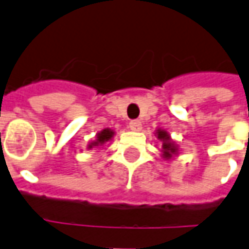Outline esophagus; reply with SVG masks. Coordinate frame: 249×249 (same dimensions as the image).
I'll return each instance as SVG.
<instances>
[{
	"label": "esophagus",
	"instance_id": "esophagus-1",
	"mask_svg": "<svg viewBox=\"0 0 249 249\" xmlns=\"http://www.w3.org/2000/svg\"><path fill=\"white\" fill-rule=\"evenodd\" d=\"M129 128L134 131L141 130V129H142V123L139 120H131L130 123H129Z\"/></svg>",
	"mask_w": 249,
	"mask_h": 249
}]
</instances>
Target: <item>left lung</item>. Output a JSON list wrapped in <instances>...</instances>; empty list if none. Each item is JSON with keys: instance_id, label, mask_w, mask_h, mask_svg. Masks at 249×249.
<instances>
[{"instance_id": "left-lung-1", "label": "left lung", "mask_w": 249, "mask_h": 249, "mask_svg": "<svg viewBox=\"0 0 249 249\" xmlns=\"http://www.w3.org/2000/svg\"><path fill=\"white\" fill-rule=\"evenodd\" d=\"M157 133H159V134H157L159 135V138L163 141L162 148H163V153H165V157L169 159V157H171V153L175 152V147L170 143V138H169V135L166 134V131L159 130Z\"/></svg>"}]
</instances>
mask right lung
Masks as SVG:
<instances>
[{
    "label": "right lung",
    "mask_w": 249,
    "mask_h": 249,
    "mask_svg": "<svg viewBox=\"0 0 249 249\" xmlns=\"http://www.w3.org/2000/svg\"><path fill=\"white\" fill-rule=\"evenodd\" d=\"M114 135V131L110 130V129H105V130H102L100 133V134L97 135V143H105L106 141H108V139H111V137Z\"/></svg>",
    "instance_id": "right-lung-1"
}]
</instances>
